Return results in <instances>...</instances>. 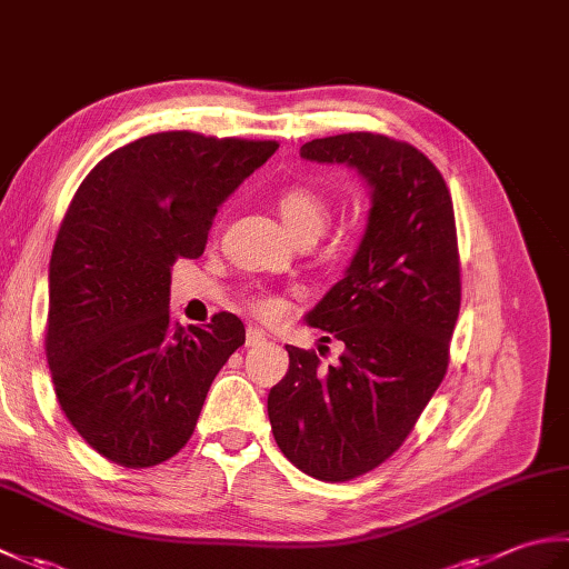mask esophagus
I'll return each instance as SVG.
<instances>
[{"instance_id":"obj_1","label":"esophagus","mask_w":569,"mask_h":569,"mask_svg":"<svg viewBox=\"0 0 569 569\" xmlns=\"http://www.w3.org/2000/svg\"><path fill=\"white\" fill-rule=\"evenodd\" d=\"M263 342H266V335L261 330H257V328L247 330V347H259Z\"/></svg>"}]
</instances>
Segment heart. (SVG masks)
<instances>
[{"label": "heart", "mask_w": 569, "mask_h": 569, "mask_svg": "<svg viewBox=\"0 0 569 569\" xmlns=\"http://www.w3.org/2000/svg\"><path fill=\"white\" fill-rule=\"evenodd\" d=\"M276 208H278V214H281L286 229L298 241L318 239L332 217L328 198H325L316 188H308V186L286 188L281 196H278ZM244 308L251 312V316H257L261 320H276L283 312V300L271 293H249L244 300Z\"/></svg>", "instance_id": "obj_1"}]
</instances>
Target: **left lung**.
<instances>
[{
    "label": "left lung",
    "mask_w": 569,
    "mask_h": 569,
    "mask_svg": "<svg viewBox=\"0 0 569 569\" xmlns=\"http://www.w3.org/2000/svg\"><path fill=\"white\" fill-rule=\"evenodd\" d=\"M300 156L357 168L371 210L345 278L306 316L345 345L340 365L288 345L269 420L300 471L349 481L403 445L445 379L462 298L455 210L438 168L406 141L352 131L312 139Z\"/></svg>",
    "instance_id": "obj_1"
}]
</instances>
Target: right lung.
Listing matches in <instances>:
<instances>
[{"instance_id": "1", "label": "right lung", "mask_w": 569, "mask_h": 569, "mask_svg": "<svg viewBox=\"0 0 569 569\" xmlns=\"http://www.w3.org/2000/svg\"><path fill=\"white\" fill-rule=\"evenodd\" d=\"M276 149L161 131L104 156L72 196L48 266L46 357L70 426L110 462L171 459L244 345L232 312L173 322L171 266L200 257L217 208Z\"/></svg>"}]
</instances>
